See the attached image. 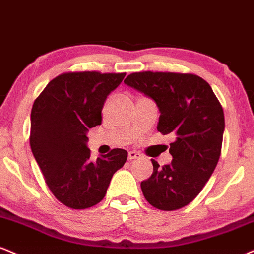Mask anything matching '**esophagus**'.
I'll return each instance as SVG.
<instances>
[{
	"mask_svg": "<svg viewBox=\"0 0 254 254\" xmlns=\"http://www.w3.org/2000/svg\"><path fill=\"white\" fill-rule=\"evenodd\" d=\"M140 157H142V155L137 151H129V155H127V158H129L130 161L137 160V158H140Z\"/></svg>",
	"mask_w": 254,
	"mask_h": 254,
	"instance_id": "obj_1",
	"label": "esophagus"
}]
</instances>
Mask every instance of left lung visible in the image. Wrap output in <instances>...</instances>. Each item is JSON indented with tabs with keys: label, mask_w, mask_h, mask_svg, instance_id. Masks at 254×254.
<instances>
[{
	"label": "left lung",
	"mask_w": 254,
	"mask_h": 254,
	"mask_svg": "<svg viewBox=\"0 0 254 254\" xmlns=\"http://www.w3.org/2000/svg\"><path fill=\"white\" fill-rule=\"evenodd\" d=\"M160 110L157 130L172 135V163L160 168L140 182L151 206L175 210L190 203L214 172L221 154L225 130L224 110L206 80L190 73L136 72L124 80Z\"/></svg>",
	"instance_id": "obj_1"
}]
</instances>
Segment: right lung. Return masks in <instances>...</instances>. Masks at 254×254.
<instances>
[{"label": "right lung", "mask_w": 254, "mask_h": 254, "mask_svg": "<svg viewBox=\"0 0 254 254\" xmlns=\"http://www.w3.org/2000/svg\"><path fill=\"white\" fill-rule=\"evenodd\" d=\"M127 73L68 72L48 82L30 114V148L58 200L73 209L90 208L103 200L127 151L112 149L90 161L86 133L102 124L106 97Z\"/></svg>", "instance_id": "right-lung-1"}]
</instances>
